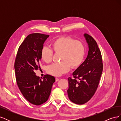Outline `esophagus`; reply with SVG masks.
<instances>
[{
  "label": "esophagus",
  "mask_w": 121,
  "mask_h": 121,
  "mask_svg": "<svg viewBox=\"0 0 121 121\" xmlns=\"http://www.w3.org/2000/svg\"><path fill=\"white\" fill-rule=\"evenodd\" d=\"M59 80H60V79H59V78H56V82H57L58 81H59Z\"/></svg>",
  "instance_id": "obj_1"
}]
</instances>
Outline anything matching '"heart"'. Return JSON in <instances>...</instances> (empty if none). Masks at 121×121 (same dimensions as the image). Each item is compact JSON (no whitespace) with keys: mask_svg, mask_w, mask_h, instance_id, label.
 I'll return each mask as SVG.
<instances>
[{"mask_svg":"<svg viewBox=\"0 0 121 121\" xmlns=\"http://www.w3.org/2000/svg\"><path fill=\"white\" fill-rule=\"evenodd\" d=\"M51 48L56 53H60L59 63H53L47 67V71L54 76H60L69 71V68L76 69L82 64L85 56V47L79 40L65 37L58 38L51 43ZM52 51L44 47L41 51L42 60L49 63L52 60Z\"/></svg>","mask_w":121,"mask_h":121,"instance_id":"obj_1","label":"heart"}]
</instances>
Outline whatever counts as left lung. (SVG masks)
Segmentation results:
<instances>
[{"mask_svg":"<svg viewBox=\"0 0 121 121\" xmlns=\"http://www.w3.org/2000/svg\"><path fill=\"white\" fill-rule=\"evenodd\" d=\"M84 36L88 46L87 56L85 61L73 73L74 78H68L67 92L69 98L73 103L77 104L86 103L93 96L103 69L101 52L95 40L86 33L84 34Z\"/></svg>","mask_w":121,"mask_h":121,"instance_id":"left-lung-1","label":"left lung"}]
</instances>
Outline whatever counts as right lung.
<instances>
[{
	"instance_id": "obj_1",
	"label": "right lung",
	"mask_w": 121,
	"mask_h": 121,
	"mask_svg": "<svg viewBox=\"0 0 121 121\" xmlns=\"http://www.w3.org/2000/svg\"><path fill=\"white\" fill-rule=\"evenodd\" d=\"M49 35L40 33L29 35L20 46L14 63L16 81L24 97L31 104L39 105L49 98L53 76L45 75L42 79L35 71L40 68L41 51Z\"/></svg>"
}]
</instances>
